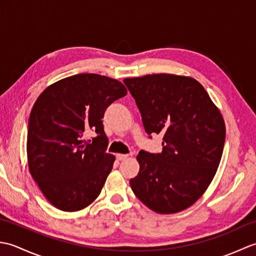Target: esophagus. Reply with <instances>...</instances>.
<instances>
[{
	"mask_svg": "<svg viewBox=\"0 0 256 256\" xmlns=\"http://www.w3.org/2000/svg\"><path fill=\"white\" fill-rule=\"evenodd\" d=\"M128 157V154H118L116 155V158L118 160H125Z\"/></svg>",
	"mask_w": 256,
	"mask_h": 256,
	"instance_id": "esophagus-1",
	"label": "esophagus"
}]
</instances>
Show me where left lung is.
<instances>
[{
    "label": "left lung",
    "mask_w": 256,
    "mask_h": 256,
    "mask_svg": "<svg viewBox=\"0 0 256 256\" xmlns=\"http://www.w3.org/2000/svg\"><path fill=\"white\" fill-rule=\"evenodd\" d=\"M123 82L146 133L162 135V153H138L140 172L130 179L133 192L157 214L187 209L206 192L220 164L226 140L220 111L190 77L155 74Z\"/></svg>",
    "instance_id": "obj_1"
}]
</instances>
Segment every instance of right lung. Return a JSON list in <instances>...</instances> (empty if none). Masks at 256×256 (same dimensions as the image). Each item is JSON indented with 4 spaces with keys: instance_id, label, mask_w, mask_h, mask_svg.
<instances>
[{
    "instance_id": "right-lung-1",
    "label": "right lung",
    "mask_w": 256,
    "mask_h": 256,
    "mask_svg": "<svg viewBox=\"0 0 256 256\" xmlns=\"http://www.w3.org/2000/svg\"><path fill=\"white\" fill-rule=\"evenodd\" d=\"M126 94L116 79L79 74L38 96L28 120L27 160L32 177L56 208L78 211L100 194L116 160L106 153L102 118L106 108ZM90 130L97 133L92 144L83 138Z\"/></svg>"
}]
</instances>
